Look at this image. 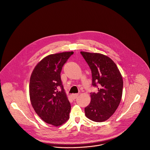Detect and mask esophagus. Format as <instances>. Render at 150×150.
Returning <instances> with one entry per match:
<instances>
[{"mask_svg": "<svg viewBox=\"0 0 150 150\" xmlns=\"http://www.w3.org/2000/svg\"><path fill=\"white\" fill-rule=\"evenodd\" d=\"M78 95H79V94H78V93L72 94L71 95V96H72V98L73 99H75V98L78 96Z\"/></svg>", "mask_w": 150, "mask_h": 150, "instance_id": "34e87169", "label": "esophagus"}]
</instances>
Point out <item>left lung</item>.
Instances as JSON below:
<instances>
[{"label":"left lung","mask_w":150,"mask_h":150,"mask_svg":"<svg viewBox=\"0 0 150 150\" xmlns=\"http://www.w3.org/2000/svg\"><path fill=\"white\" fill-rule=\"evenodd\" d=\"M92 75V85L97 93H91L90 104L85 108L86 117L94 122L108 120L118 108L122 96L123 79L115 63L101 53L81 52Z\"/></svg>","instance_id":"8db88e82"}]
</instances>
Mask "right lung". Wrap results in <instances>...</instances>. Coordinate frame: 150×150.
I'll return each mask as SVG.
<instances>
[{"label": "right lung", "instance_id": "obj_1", "mask_svg": "<svg viewBox=\"0 0 150 150\" xmlns=\"http://www.w3.org/2000/svg\"><path fill=\"white\" fill-rule=\"evenodd\" d=\"M73 53L62 52L45 57L37 64L30 75L32 106L42 120L54 126L62 125L69 118L71 105L60 74L64 64Z\"/></svg>", "mask_w": 150, "mask_h": 150}]
</instances>
